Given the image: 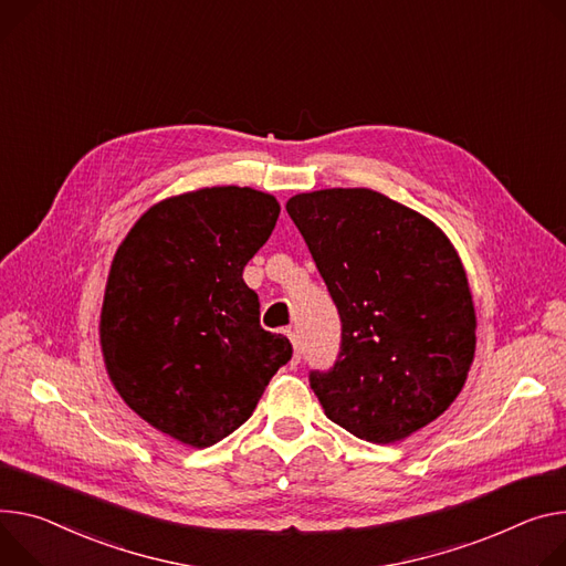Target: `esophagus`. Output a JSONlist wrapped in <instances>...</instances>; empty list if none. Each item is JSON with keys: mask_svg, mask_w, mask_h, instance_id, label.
<instances>
[{"mask_svg": "<svg viewBox=\"0 0 566 566\" xmlns=\"http://www.w3.org/2000/svg\"><path fill=\"white\" fill-rule=\"evenodd\" d=\"M284 334L289 336V340H291V345H293V358H291V364H293V366H297V361H300V347H297V334H295V329H293V327L284 329Z\"/></svg>", "mask_w": 566, "mask_h": 566, "instance_id": "1", "label": "esophagus"}]
</instances>
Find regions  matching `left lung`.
I'll list each match as a JSON object with an SVG mask.
<instances>
[{
    "mask_svg": "<svg viewBox=\"0 0 566 566\" xmlns=\"http://www.w3.org/2000/svg\"><path fill=\"white\" fill-rule=\"evenodd\" d=\"M286 212L343 323L336 366L310 377L325 416L375 444L438 420L476 352L474 300L449 237L366 187L295 193Z\"/></svg>",
    "mask_w": 566,
    "mask_h": 566,
    "instance_id": "obj_1",
    "label": "left lung"
}]
</instances>
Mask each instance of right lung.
I'll use <instances>...</instances> for the list:
<instances>
[{"label":"right lung","instance_id":"add662e5","mask_svg":"<svg viewBox=\"0 0 566 566\" xmlns=\"http://www.w3.org/2000/svg\"><path fill=\"white\" fill-rule=\"evenodd\" d=\"M277 217L266 191L202 187L150 205L113 256L98 321L106 373L130 410L187 447L237 431L291 358L243 282Z\"/></svg>","mask_w":566,"mask_h":566}]
</instances>
